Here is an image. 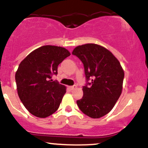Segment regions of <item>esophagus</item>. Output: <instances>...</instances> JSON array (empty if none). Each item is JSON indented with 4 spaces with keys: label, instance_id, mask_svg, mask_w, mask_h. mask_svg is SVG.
Instances as JSON below:
<instances>
[{
    "label": "esophagus",
    "instance_id": "1",
    "mask_svg": "<svg viewBox=\"0 0 148 148\" xmlns=\"http://www.w3.org/2000/svg\"><path fill=\"white\" fill-rule=\"evenodd\" d=\"M76 88V85H74V86H69V89L71 90H74V88Z\"/></svg>",
    "mask_w": 148,
    "mask_h": 148
}]
</instances>
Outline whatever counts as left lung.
Masks as SVG:
<instances>
[{
	"instance_id": "left-lung-1",
	"label": "left lung",
	"mask_w": 148,
	"mask_h": 148,
	"mask_svg": "<svg viewBox=\"0 0 148 148\" xmlns=\"http://www.w3.org/2000/svg\"><path fill=\"white\" fill-rule=\"evenodd\" d=\"M84 64L86 84L84 96L77 100L81 111L99 118L111 111L122 93L124 71L111 51L95 44L76 47L72 51Z\"/></svg>"
}]
</instances>
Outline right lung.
<instances>
[{
	"label": "right lung",
	"mask_w": 148,
	"mask_h": 148,
	"mask_svg": "<svg viewBox=\"0 0 148 148\" xmlns=\"http://www.w3.org/2000/svg\"><path fill=\"white\" fill-rule=\"evenodd\" d=\"M70 53L63 47L46 45L35 49L21 61L15 74L18 97L27 110L45 118L59 108L66 88L51 79L58 66Z\"/></svg>",
	"instance_id": "obj_1"
}]
</instances>
